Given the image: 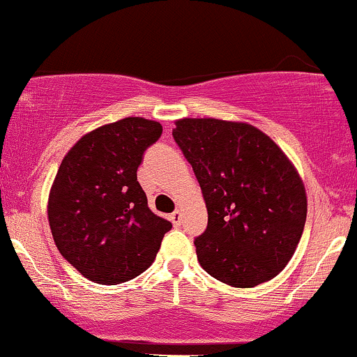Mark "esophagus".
Wrapping results in <instances>:
<instances>
[{
	"mask_svg": "<svg viewBox=\"0 0 357 357\" xmlns=\"http://www.w3.org/2000/svg\"><path fill=\"white\" fill-rule=\"evenodd\" d=\"M171 221H173L174 227H179V225L183 223V215H181V211L176 210V211L173 213V215H171Z\"/></svg>",
	"mask_w": 357,
	"mask_h": 357,
	"instance_id": "obj_1",
	"label": "esophagus"
}]
</instances>
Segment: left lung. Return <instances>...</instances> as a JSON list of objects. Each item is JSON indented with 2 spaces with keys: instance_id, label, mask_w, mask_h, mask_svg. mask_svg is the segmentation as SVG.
I'll list each match as a JSON object with an SVG mask.
<instances>
[{
  "instance_id": "obj_1",
  "label": "left lung",
  "mask_w": 357,
  "mask_h": 357,
  "mask_svg": "<svg viewBox=\"0 0 357 357\" xmlns=\"http://www.w3.org/2000/svg\"><path fill=\"white\" fill-rule=\"evenodd\" d=\"M174 124L208 210L206 230L195 240L199 265L236 289L272 280L296 253L307 218L296 166L247 122L186 117Z\"/></svg>"
}]
</instances>
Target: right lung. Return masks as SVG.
<instances>
[{
    "label": "right lung",
    "instance_id": "obj_1",
    "mask_svg": "<svg viewBox=\"0 0 357 357\" xmlns=\"http://www.w3.org/2000/svg\"><path fill=\"white\" fill-rule=\"evenodd\" d=\"M162 134L126 117L82 136L65 154L48 195V223L61 257L89 280L117 285L151 267L169 221L147 206L137 181L142 154Z\"/></svg>",
    "mask_w": 357,
    "mask_h": 357
}]
</instances>
